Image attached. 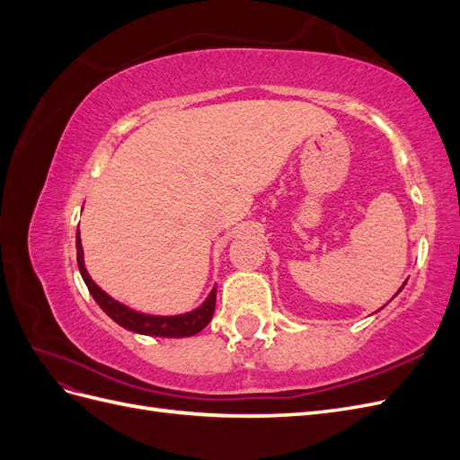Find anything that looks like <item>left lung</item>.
<instances>
[{"label":"left lung","mask_w":460,"mask_h":460,"mask_svg":"<svg viewBox=\"0 0 460 460\" xmlns=\"http://www.w3.org/2000/svg\"><path fill=\"white\" fill-rule=\"evenodd\" d=\"M405 284H407V280H405V282H402V286H401V288H399V291H401V289H402V288H405ZM399 291H397V294H399ZM397 294H395V296H397ZM395 296H394V297H395ZM394 297H392V299H394Z\"/></svg>","instance_id":"obj_1"}]
</instances>
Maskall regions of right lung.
Wrapping results in <instances>:
<instances>
[{"label": "right lung", "instance_id": "add662e5", "mask_svg": "<svg viewBox=\"0 0 460 460\" xmlns=\"http://www.w3.org/2000/svg\"><path fill=\"white\" fill-rule=\"evenodd\" d=\"M76 261H78V270H80L82 280H84V284L88 286L95 303L100 305L103 313L111 320H115L119 326L127 328L134 333H144V336H157V338H190V336H196V333H199L208 323H211L213 313H215V303H217V284L199 307H196L190 313L149 314V313L130 309L128 305L113 299L92 280V276L88 274L86 264H84V249H82V242H80V230H76Z\"/></svg>", "mask_w": 460, "mask_h": 460}]
</instances>
